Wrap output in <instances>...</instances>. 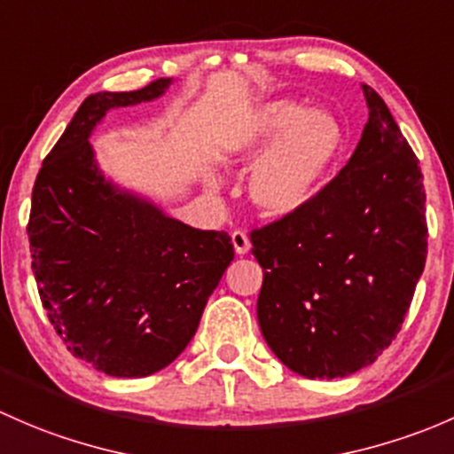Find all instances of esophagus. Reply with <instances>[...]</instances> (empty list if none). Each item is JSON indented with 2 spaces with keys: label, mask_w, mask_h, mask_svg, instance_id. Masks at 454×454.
<instances>
[{
  "label": "esophagus",
  "mask_w": 454,
  "mask_h": 454,
  "mask_svg": "<svg viewBox=\"0 0 454 454\" xmlns=\"http://www.w3.org/2000/svg\"><path fill=\"white\" fill-rule=\"evenodd\" d=\"M231 245H233V251H236L238 255L249 254V249H251L249 236H247L245 231H240V229H236V231L231 233Z\"/></svg>",
  "instance_id": "34e87169"
}]
</instances>
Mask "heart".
<instances>
[{"label":"heart","mask_w":454,"mask_h":454,"mask_svg":"<svg viewBox=\"0 0 454 454\" xmlns=\"http://www.w3.org/2000/svg\"><path fill=\"white\" fill-rule=\"evenodd\" d=\"M345 146V126L328 109L270 100L245 120L227 144L229 157L254 161L247 184L266 216H291L321 188Z\"/></svg>","instance_id":"1"}]
</instances>
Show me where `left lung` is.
Returning <instances> with one entry per match:
<instances>
[{"mask_svg":"<svg viewBox=\"0 0 454 454\" xmlns=\"http://www.w3.org/2000/svg\"><path fill=\"white\" fill-rule=\"evenodd\" d=\"M363 93L369 120L339 175L299 212L251 231L262 336L312 380L349 376L389 348L427 262L419 161L385 100Z\"/></svg>","mask_w":454,"mask_h":454,"instance_id":"obj_1","label":"left lung"}]
</instances>
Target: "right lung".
I'll return each mask as SVG.
<instances>
[{"label": "right lung", "mask_w": 454, "mask_h": 454, "mask_svg": "<svg viewBox=\"0 0 454 454\" xmlns=\"http://www.w3.org/2000/svg\"><path fill=\"white\" fill-rule=\"evenodd\" d=\"M170 82L91 93L32 188L27 238L41 303L69 352L106 376L144 378L170 365L233 260L225 231L184 225L115 188L89 144L106 111L155 100Z\"/></svg>", "instance_id": "1"}]
</instances>
